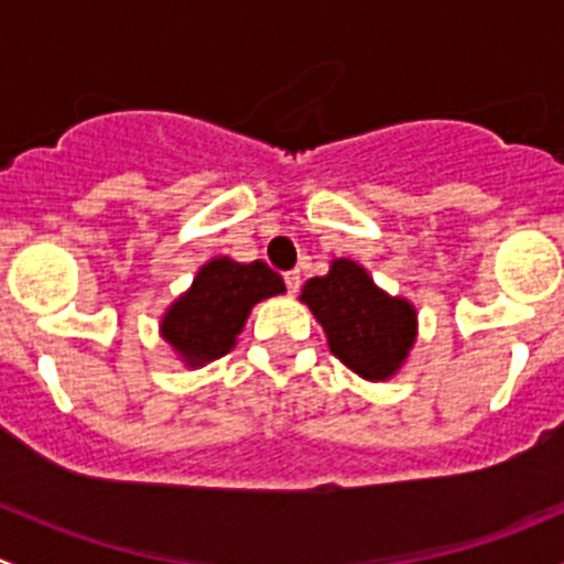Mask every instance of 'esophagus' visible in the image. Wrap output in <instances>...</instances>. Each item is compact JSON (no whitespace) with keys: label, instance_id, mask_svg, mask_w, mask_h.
I'll return each instance as SVG.
<instances>
[{"label":"esophagus","instance_id":"1","mask_svg":"<svg viewBox=\"0 0 564 564\" xmlns=\"http://www.w3.org/2000/svg\"><path fill=\"white\" fill-rule=\"evenodd\" d=\"M283 281H286V289H289V292H297V289L300 286H303V272H300V270H289L286 272V275H283Z\"/></svg>","mask_w":564,"mask_h":564}]
</instances>
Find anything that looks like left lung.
I'll return each mask as SVG.
<instances>
[{
    "instance_id": "left-lung-1",
    "label": "left lung",
    "mask_w": 564,
    "mask_h": 564,
    "mask_svg": "<svg viewBox=\"0 0 564 564\" xmlns=\"http://www.w3.org/2000/svg\"><path fill=\"white\" fill-rule=\"evenodd\" d=\"M303 303L327 333L333 355L362 379H388L414 344V308L373 286L349 259L333 261L324 278H311Z\"/></svg>"
}]
</instances>
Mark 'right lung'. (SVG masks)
<instances>
[{
    "label": "right lung",
    "mask_w": 564,
    "mask_h": 564,
    "mask_svg": "<svg viewBox=\"0 0 564 564\" xmlns=\"http://www.w3.org/2000/svg\"><path fill=\"white\" fill-rule=\"evenodd\" d=\"M286 292L283 278L264 261L237 264L231 259H215L193 281L191 292L163 316V338L185 357L191 366L229 355L242 324L259 300Z\"/></svg>",
    "instance_id": "right-lung-1"
}]
</instances>
